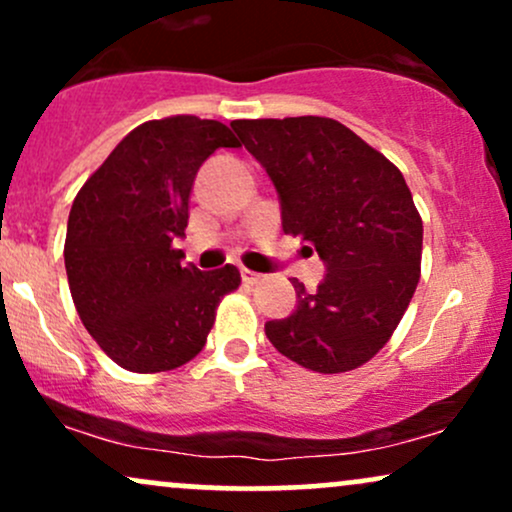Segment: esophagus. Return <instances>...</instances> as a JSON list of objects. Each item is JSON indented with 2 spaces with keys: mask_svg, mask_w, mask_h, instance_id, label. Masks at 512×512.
<instances>
[{
  "mask_svg": "<svg viewBox=\"0 0 512 512\" xmlns=\"http://www.w3.org/2000/svg\"><path fill=\"white\" fill-rule=\"evenodd\" d=\"M240 276H243L245 284H257V281L262 279V274L252 272V269H240Z\"/></svg>",
  "mask_w": 512,
  "mask_h": 512,
  "instance_id": "34e87169",
  "label": "esophagus"
}]
</instances>
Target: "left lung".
Here are the masks:
<instances>
[{"label": "left lung", "instance_id": "1", "mask_svg": "<svg viewBox=\"0 0 512 512\" xmlns=\"http://www.w3.org/2000/svg\"><path fill=\"white\" fill-rule=\"evenodd\" d=\"M274 182L284 233L325 262L317 291L293 279L298 308L264 325L298 366L344 373L392 337L421 274L424 226L397 166L332 117L231 122Z\"/></svg>", "mask_w": 512, "mask_h": 512}]
</instances>
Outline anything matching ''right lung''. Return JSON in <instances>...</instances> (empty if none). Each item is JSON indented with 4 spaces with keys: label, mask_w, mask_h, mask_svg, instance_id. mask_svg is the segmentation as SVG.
Returning a JSON list of instances; mask_svg holds the SVG:
<instances>
[{
    "label": "right lung",
    "mask_w": 512,
    "mask_h": 512,
    "mask_svg": "<svg viewBox=\"0 0 512 512\" xmlns=\"http://www.w3.org/2000/svg\"><path fill=\"white\" fill-rule=\"evenodd\" d=\"M240 146L216 120L175 115L127 134L84 182L67 221L64 267L76 313L98 346L132 373H161L207 344L216 305L238 289L233 264H182L199 166Z\"/></svg>",
    "instance_id": "add662e5"
}]
</instances>
